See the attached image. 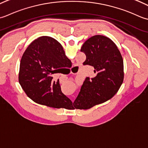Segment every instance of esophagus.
I'll return each instance as SVG.
<instances>
[{"mask_svg":"<svg viewBox=\"0 0 148 148\" xmlns=\"http://www.w3.org/2000/svg\"><path fill=\"white\" fill-rule=\"evenodd\" d=\"M73 68H76V66H73ZM71 73H73V74H76V73H73V72H71Z\"/></svg>","mask_w":148,"mask_h":148,"instance_id":"obj_1","label":"esophagus"}]
</instances>
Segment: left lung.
<instances>
[{
	"instance_id": "obj_1",
	"label": "left lung",
	"mask_w": 148,
	"mask_h": 148,
	"mask_svg": "<svg viewBox=\"0 0 148 148\" xmlns=\"http://www.w3.org/2000/svg\"><path fill=\"white\" fill-rule=\"evenodd\" d=\"M86 56L84 65L94 67V77H87L73 108L89 109L112 98L124 79L123 59L114 42L106 36L89 38L80 50Z\"/></svg>"
}]
</instances>
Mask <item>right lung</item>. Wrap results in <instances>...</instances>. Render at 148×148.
Returning a JSON list of instances; mask_svg holds the SVG:
<instances>
[{"instance_id":"right-lung-1","label":"right lung","mask_w":148,"mask_h":148,"mask_svg":"<svg viewBox=\"0 0 148 148\" xmlns=\"http://www.w3.org/2000/svg\"><path fill=\"white\" fill-rule=\"evenodd\" d=\"M71 65L62 45L49 36L33 41L20 61L18 81L25 94L38 104L53 108L70 107L72 102L52 75Z\"/></svg>"}]
</instances>
